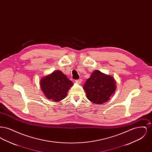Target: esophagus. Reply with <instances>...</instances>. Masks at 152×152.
I'll return each mask as SVG.
<instances>
[{"label": "esophagus", "mask_w": 152, "mask_h": 152, "mask_svg": "<svg viewBox=\"0 0 152 152\" xmlns=\"http://www.w3.org/2000/svg\"><path fill=\"white\" fill-rule=\"evenodd\" d=\"M75 82H76V83H78V84H81V83L82 82V80L81 79L76 80H75Z\"/></svg>", "instance_id": "1"}]
</instances>
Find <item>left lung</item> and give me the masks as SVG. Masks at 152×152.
I'll list each match as a JSON object with an SVG mask.
<instances>
[{"instance_id":"8db88e82","label":"left lung","mask_w":152,"mask_h":152,"mask_svg":"<svg viewBox=\"0 0 152 152\" xmlns=\"http://www.w3.org/2000/svg\"><path fill=\"white\" fill-rule=\"evenodd\" d=\"M116 88L115 79L98 70L91 74L84 85L88 99L98 104L108 101L110 96L115 93Z\"/></svg>"}]
</instances>
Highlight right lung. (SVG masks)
<instances>
[{"mask_svg":"<svg viewBox=\"0 0 152 152\" xmlns=\"http://www.w3.org/2000/svg\"><path fill=\"white\" fill-rule=\"evenodd\" d=\"M72 82L60 71H56L41 80L40 87L48 99L55 102L64 99Z\"/></svg>","mask_w":152,"mask_h":152,"instance_id":"add662e5","label":"right lung"}]
</instances>
